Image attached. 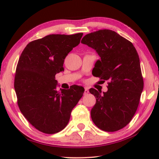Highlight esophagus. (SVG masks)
<instances>
[{"label": "esophagus", "mask_w": 159, "mask_h": 159, "mask_svg": "<svg viewBox=\"0 0 159 159\" xmlns=\"http://www.w3.org/2000/svg\"><path fill=\"white\" fill-rule=\"evenodd\" d=\"M88 93H89L88 88H84V95H87V94H88Z\"/></svg>", "instance_id": "obj_1"}]
</instances>
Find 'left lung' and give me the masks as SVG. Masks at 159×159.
<instances>
[{
	"label": "left lung",
	"mask_w": 159,
	"mask_h": 159,
	"mask_svg": "<svg viewBox=\"0 0 159 159\" xmlns=\"http://www.w3.org/2000/svg\"><path fill=\"white\" fill-rule=\"evenodd\" d=\"M81 43L98 54L101 59L95 62L93 75L108 84L103 94L90 89L96 98L90 112L92 120L103 131L122 129L135 114L143 90L138 52L131 42L110 30L86 34Z\"/></svg>",
	"instance_id": "obj_1"
}]
</instances>
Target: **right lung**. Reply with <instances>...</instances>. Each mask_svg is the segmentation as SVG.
Segmentation results:
<instances>
[{
    "mask_svg": "<svg viewBox=\"0 0 159 159\" xmlns=\"http://www.w3.org/2000/svg\"><path fill=\"white\" fill-rule=\"evenodd\" d=\"M82 34H49L28 43L19 57L14 80L18 106L27 120L43 133L64 129L83 95L84 88L78 85L59 92L55 80Z\"/></svg>",
    "mask_w": 159,
    "mask_h": 159,
    "instance_id": "right-lung-1",
    "label": "right lung"
}]
</instances>
